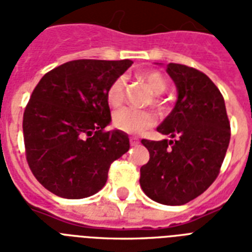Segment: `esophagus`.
I'll use <instances>...</instances> for the list:
<instances>
[{"label":"esophagus","instance_id":"34e87169","mask_svg":"<svg viewBox=\"0 0 252 252\" xmlns=\"http://www.w3.org/2000/svg\"><path fill=\"white\" fill-rule=\"evenodd\" d=\"M129 141H130V145H132V146H136V145H138V144H140V141H138L137 138H133V137L130 138Z\"/></svg>","mask_w":252,"mask_h":252}]
</instances>
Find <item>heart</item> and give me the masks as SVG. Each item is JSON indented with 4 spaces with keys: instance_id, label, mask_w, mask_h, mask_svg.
Wrapping results in <instances>:
<instances>
[{
    "instance_id": "heart-1",
    "label": "heart",
    "mask_w": 252,
    "mask_h": 252,
    "mask_svg": "<svg viewBox=\"0 0 252 252\" xmlns=\"http://www.w3.org/2000/svg\"><path fill=\"white\" fill-rule=\"evenodd\" d=\"M141 77L156 95L162 94L167 87L163 76L156 70L142 73ZM124 98H126V78L118 77L107 90V100L111 106L116 107L122 104ZM154 124H156V118L149 111L136 110L132 107H123L120 110L115 111L114 114V126L126 133L141 134L152 128Z\"/></svg>"
}]
</instances>
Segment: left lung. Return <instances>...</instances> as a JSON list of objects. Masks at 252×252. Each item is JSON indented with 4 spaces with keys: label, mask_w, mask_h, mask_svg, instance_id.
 I'll return each instance as SVG.
<instances>
[{
    "label": "left lung",
    "mask_w": 252,
    "mask_h": 252,
    "mask_svg": "<svg viewBox=\"0 0 252 252\" xmlns=\"http://www.w3.org/2000/svg\"><path fill=\"white\" fill-rule=\"evenodd\" d=\"M166 72L178 99L157 130L171 140H141L150 158L140 168V186L157 203L183 205L219 175L230 141V123L222 94L207 74L172 63Z\"/></svg>",
    "instance_id": "left-lung-1"
}]
</instances>
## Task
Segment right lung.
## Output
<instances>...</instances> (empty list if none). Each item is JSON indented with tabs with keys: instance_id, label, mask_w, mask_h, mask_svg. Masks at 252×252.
<instances>
[{
	"instance_id": "right-lung-1",
	"label": "right lung",
	"mask_w": 252,
	"mask_h": 252,
	"mask_svg": "<svg viewBox=\"0 0 252 252\" xmlns=\"http://www.w3.org/2000/svg\"><path fill=\"white\" fill-rule=\"evenodd\" d=\"M133 61L74 60L52 69L33 89L23 114L26 158L39 183L65 199L100 191L111 163L129 150L111 123L107 90Z\"/></svg>"
}]
</instances>
